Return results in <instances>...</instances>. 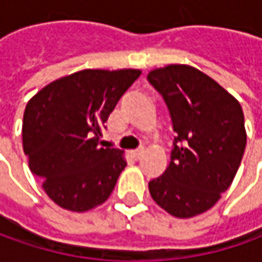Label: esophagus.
Here are the masks:
<instances>
[{"instance_id":"esophagus-1","label":"esophagus","mask_w":262,"mask_h":262,"mask_svg":"<svg viewBox=\"0 0 262 262\" xmlns=\"http://www.w3.org/2000/svg\"><path fill=\"white\" fill-rule=\"evenodd\" d=\"M131 156L134 157L136 160H140L141 156H143V148H140V150H134V151H131Z\"/></svg>"}]
</instances>
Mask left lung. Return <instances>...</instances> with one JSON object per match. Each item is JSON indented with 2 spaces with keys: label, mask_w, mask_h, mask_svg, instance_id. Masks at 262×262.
<instances>
[{
  "label": "left lung",
  "mask_w": 262,
  "mask_h": 262,
  "mask_svg": "<svg viewBox=\"0 0 262 262\" xmlns=\"http://www.w3.org/2000/svg\"><path fill=\"white\" fill-rule=\"evenodd\" d=\"M172 118L173 148L165 173L148 182L157 206L178 219L210 210L236 175L247 146L241 103L211 77L185 64L148 73Z\"/></svg>",
  "instance_id": "1"
}]
</instances>
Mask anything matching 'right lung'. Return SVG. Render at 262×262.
Instances as JSON below:
<instances>
[{"mask_svg": "<svg viewBox=\"0 0 262 262\" xmlns=\"http://www.w3.org/2000/svg\"><path fill=\"white\" fill-rule=\"evenodd\" d=\"M141 71L81 70L39 90L26 105L23 150L30 170L59 207L103 204L125 169L124 151L99 146L105 122Z\"/></svg>", "mask_w": 262, "mask_h": 262, "instance_id": "right-lung-1", "label": "right lung"}]
</instances>
